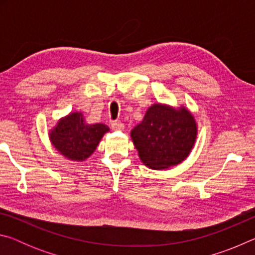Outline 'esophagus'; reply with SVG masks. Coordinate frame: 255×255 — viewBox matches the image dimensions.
Returning <instances> with one entry per match:
<instances>
[{"instance_id": "34e87169", "label": "esophagus", "mask_w": 255, "mask_h": 255, "mask_svg": "<svg viewBox=\"0 0 255 255\" xmlns=\"http://www.w3.org/2000/svg\"><path fill=\"white\" fill-rule=\"evenodd\" d=\"M111 128L114 129V130H124L125 126H124L123 123L117 122V120H116V122L111 123Z\"/></svg>"}]
</instances>
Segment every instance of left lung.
Returning a JSON list of instances; mask_svg holds the SVG:
<instances>
[{
	"instance_id": "left-lung-1",
	"label": "left lung",
	"mask_w": 255,
	"mask_h": 255,
	"mask_svg": "<svg viewBox=\"0 0 255 255\" xmlns=\"http://www.w3.org/2000/svg\"><path fill=\"white\" fill-rule=\"evenodd\" d=\"M197 126L185 109L153 105L139 125L131 130V139L145 165L164 170L182 162L193 147Z\"/></svg>"
}]
</instances>
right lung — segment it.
Wrapping results in <instances>:
<instances>
[{
  "label": "right lung",
  "instance_id": "right-lung-1",
  "mask_svg": "<svg viewBox=\"0 0 255 255\" xmlns=\"http://www.w3.org/2000/svg\"><path fill=\"white\" fill-rule=\"evenodd\" d=\"M109 128L103 124L88 125L82 114L73 112L59 120L50 131L51 143L58 152L73 161H83L97 148Z\"/></svg>",
  "mask_w": 255,
  "mask_h": 255
}]
</instances>
